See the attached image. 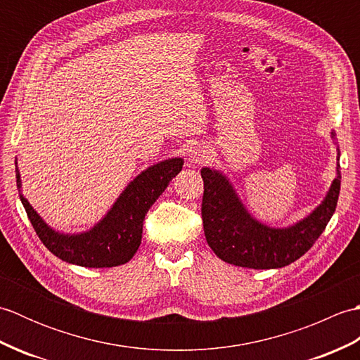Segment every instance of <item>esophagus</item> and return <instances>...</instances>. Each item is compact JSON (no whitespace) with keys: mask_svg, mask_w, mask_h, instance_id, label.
<instances>
[{"mask_svg":"<svg viewBox=\"0 0 360 360\" xmlns=\"http://www.w3.org/2000/svg\"><path fill=\"white\" fill-rule=\"evenodd\" d=\"M190 158H192L195 164H202L209 159V150L205 147H200V145H198V147H195L192 150V155H190Z\"/></svg>","mask_w":360,"mask_h":360,"instance_id":"34e87169","label":"esophagus"}]
</instances>
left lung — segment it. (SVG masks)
<instances>
[{
	"mask_svg": "<svg viewBox=\"0 0 360 360\" xmlns=\"http://www.w3.org/2000/svg\"><path fill=\"white\" fill-rule=\"evenodd\" d=\"M201 176L205 240L223 262L249 269H275L294 263L307 254L330 223L340 193L338 158V178L325 201L295 226L271 229L249 215L223 174L202 168Z\"/></svg>",
	"mask_w": 360,
	"mask_h": 360,
	"instance_id": "8db88e82",
	"label": "left lung"
}]
</instances>
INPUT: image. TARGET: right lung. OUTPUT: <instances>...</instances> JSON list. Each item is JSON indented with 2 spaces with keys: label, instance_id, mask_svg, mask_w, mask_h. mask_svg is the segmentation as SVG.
<instances>
[{
  "label": "right lung",
  "instance_id": "add662e5",
  "mask_svg": "<svg viewBox=\"0 0 360 360\" xmlns=\"http://www.w3.org/2000/svg\"><path fill=\"white\" fill-rule=\"evenodd\" d=\"M182 159H168L142 172L119 196L116 204L101 223L89 232L63 235L53 232L37 215L32 205L21 195L20 173L17 187L27 218L38 238L53 255L83 267H112L128 263L142 241L143 219L170 181L182 170Z\"/></svg>",
  "mask_w": 360,
  "mask_h": 360
}]
</instances>
